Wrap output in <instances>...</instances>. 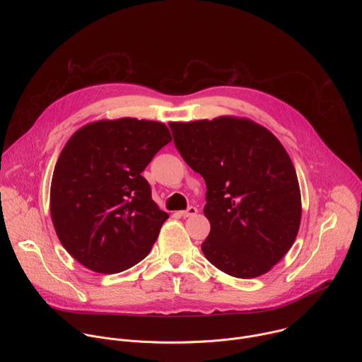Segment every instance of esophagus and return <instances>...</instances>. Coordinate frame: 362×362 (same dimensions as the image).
<instances>
[{
	"mask_svg": "<svg viewBox=\"0 0 362 362\" xmlns=\"http://www.w3.org/2000/svg\"><path fill=\"white\" fill-rule=\"evenodd\" d=\"M196 214H197V208H194V206H189L186 211L179 212V215L183 216V218H190V216H194Z\"/></svg>",
	"mask_w": 362,
	"mask_h": 362,
	"instance_id": "obj_1",
	"label": "esophagus"
}]
</instances>
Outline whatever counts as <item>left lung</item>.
Masks as SVG:
<instances>
[{
	"instance_id": "obj_1",
	"label": "left lung",
	"mask_w": 362,
	"mask_h": 362,
	"mask_svg": "<svg viewBox=\"0 0 362 362\" xmlns=\"http://www.w3.org/2000/svg\"><path fill=\"white\" fill-rule=\"evenodd\" d=\"M169 126L180 156L208 189L206 259L235 278L267 274L289 250L300 223V192L286 150L246 119Z\"/></svg>"
}]
</instances>
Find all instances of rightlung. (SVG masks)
<instances>
[{"label":"right lung","mask_w":362,"mask_h":362,"mask_svg":"<svg viewBox=\"0 0 362 362\" xmlns=\"http://www.w3.org/2000/svg\"><path fill=\"white\" fill-rule=\"evenodd\" d=\"M170 140L163 123L129 117L70 137L54 168L49 211L62 245L81 265L117 274L148 255L169 215L141 172Z\"/></svg>","instance_id":"right-lung-1"}]
</instances>
